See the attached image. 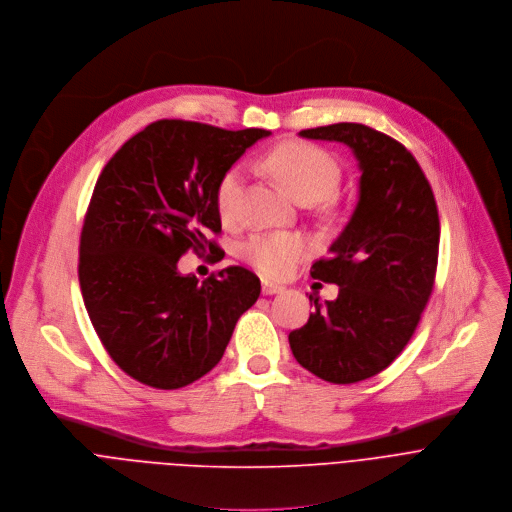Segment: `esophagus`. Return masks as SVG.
Returning a JSON list of instances; mask_svg holds the SVG:
<instances>
[{"instance_id":"1","label":"esophagus","mask_w":512,"mask_h":512,"mask_svg":"<svg viewBox=\"0 0 512 512\" xmlns=\"http://www.w3.org/2000/svg\"><path fill=\"white\" fill-rule=\"evenodd\" d=\"M282 292V286L280 284H274V282H262V294H278Z\"/></svg>"}]
</instances>
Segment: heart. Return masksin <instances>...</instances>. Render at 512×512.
Masks as SVG:
<instances>
[{
    "instance_id": "1",
    "label": "heart",
    "mask_w": 512,
    "mask_h": 512,
    "mask_svg": "<svg viewBox=\"0 0 512 512\" xmlns=\"http://www.w3.org/2000/svg\"><path fill=\"white\" fill-rule=\"evenodd\" d=\"M266 163L274 177L302 203L329 197L341 179L337 159L321 147L288 141L274 147ZM244 185L242 165L228 167L216 185V208L224 220L238 214ZM242 258L266 278L286 276L304 256L306 244L292 234H256L242 244Z\"/></svg>"
}]
</instances>
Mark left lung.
I'll return each instance as SVG.
<instances>
[{
    "label": "left lung",
    "instance_id": "left-lung-1",
    "mask_svg": "<svg viewBox=\"0 0 512 512\" xmlns=\"http://www.w3.org/2000/svg\"><path fill=\"white\" fill-rule=\"evenodd\" d=\"M300 137L349 145L361 169L351 220L331 256L311 266L313 278L339 284V296L321 306L311 294L315 313L288 335L304 369L349 385L389 367L422 319L438 268V206L416 157L389 135L337 123Z\"/></svg>",
    "mask_w": 512,
    "mask_h": 512
}]
</instances>
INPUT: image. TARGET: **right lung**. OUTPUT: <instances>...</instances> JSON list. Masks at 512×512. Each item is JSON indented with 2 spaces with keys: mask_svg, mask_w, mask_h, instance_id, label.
I'll return each mask as SVG.
<instances>
[{
  "mask_svg": "<svg viewBox=\"0 0 512 512\" xmlns=\"http://www.w3.org/2000/svg\"><path fill=\"white\" fill-rule=\"evenodd\" d=\"M264 129L226 131L163 119L131 137L100 171L80 234L78 280L90 323L111 359L155 389L212 371L260 280L228 266L199 282L179 274L193 250H224L216 185Z\"/></svg>",
  "mask_w": 512,
  "mask_h": 512,
  "instance_id": "1",
  "label": "right lung"
}]
</instances>
